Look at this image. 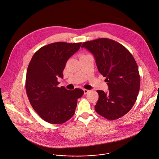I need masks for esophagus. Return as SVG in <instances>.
<instances>
[{
	"instance_id": "34e87169",
	"label": "esophagus",
	"mask_w": 159,
	"mask_h": 159,
	"mask_svg": "<svg viewBox=\"0 0 159 159\" xmlns=\"http://www.w3.org/2000/svg\"><path fill=\"white\" fill-rule=\"evenodd\" d=\"M83 90H84V94H86V93H87L89 92V90L86 89H83Z\"/></svg>"
}]
</instances>
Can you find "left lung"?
I'll use <instances>...</instances> for the list:
<instances>
[{
    "label": "left lung",
    "instance_id": "obj_1",
    "mask_svg": "<svg viewBox=\"0 0 159 159\" xmlns=\"http://www.w3.org/2000/svg\"><path fill=\"white\" fill-rule=\"evenodd\" d=\"M94 56L99 72L106 77L109 92L97 90L96 112L110 120L126 114L135 104L140 90L138 66L130 52L121 43L99 38L83 43Z\"/></svg>",
    "mask_w": 159,
    "mask_h": 159
}]
</instances>
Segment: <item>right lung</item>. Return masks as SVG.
<instances>
[{
	"instance_id": "right-lung-1",
	"label": "right lung",
	"mask_w": 159,
	"mask_h": 159,
	"mask_svg": "<svg viewBox=\"0 0 159 159\" xmlns=\"http://www.w3.org/2000/svg\"><path fill=\"white\" fill-rule=\"evenodd\" d=\"M81 43L58 42L42 47L29 63L25 89L29 101L39 116L51 124H62L75 114L77 100L84 94L81 89L69 90L58 86V77L67 60L80 49Z\"/></svg>"
}]
</instances>
